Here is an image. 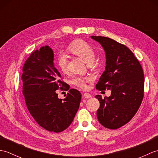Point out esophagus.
Wrapping results in <instances>:
<instances>
[{
	"mask_svg": "<svg viewBox=\"0 0 158 158\" xmlns=\"http://www.w3.org/2000/svg\"><path fill=\"white\" fill-rule=\"evenodd\" d=\"M83 97L85 98H90L92 97V95L89 93H84L83 94Z\"/></svg>",
	"mask_w": 158,
	"mask_h": 158,
	"instance_id": "1",
	"label": "esophagus"
}]
</instances>
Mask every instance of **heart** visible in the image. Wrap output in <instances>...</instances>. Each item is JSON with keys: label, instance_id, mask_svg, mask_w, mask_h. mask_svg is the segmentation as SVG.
I'll return each mask as SVG.
<instances>
[{"label": "heart", "instance_id": "b5f03b06", "mask_svg": "<svg viewBox=\"0 0 158 158\" xmlns=\"http://www.w3.org/2000/svg\"><path fill=\"white\" fill-rule=\"evenodd\" d=\"M67 50L73 54L79 56L86 63H92L95 58L96 52L93 47L84 40L78 39L70 43L67 47ZM57 65L62 72H65L67 69L68 60L66 56L60 54L57 58ZM90 81L89 78L84 77H76L73 80V83L75 85L85 89L87 88V82Z\"/></svg>", "mask_w": 158, "mask_h": 158}]
</instances>
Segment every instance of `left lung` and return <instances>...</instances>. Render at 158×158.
<instances>
[{
  "mask_svg": "<svg viewBox=\"0 0 158 158\" xmlns=\"http://www.w3.org/2000/svg\"><path fill=\"white\" fill-rule=\"evenodd\" d=\"M105 49V70L96 85L98 90L111 89L109 97H95L100 102L97 117L102 125L115 130L132 119L144 96L142 66L126 45L105 36H91Z\"/></svg>",
  "mask_w": 158,
  "mask_h": 158,
  "instance_id": "obj_1",
  "label": "left lung"
}]
</instances>
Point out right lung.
I'll return each mask as SVG.
<instances>
[{
	"mask_svg": "<svg viewBox=\"0 0 158 158\" xmlns=\"http://www.w3.org/2000/svg\"><path fill=\"white\" fill-rule=\"evenodd\" d=\"M22 92L30 113L40 126L49 132H60L73 122L81 102V94L68 88L53 64V52L49 46L32 52L22 69ZM65 87L64 99L55 91Z\"/></svg>",
	"mask_w": 158,
	"mask_h": 158,
	"instance_id": "obj_1",
	"label": "right lung"
}]
</instances>
